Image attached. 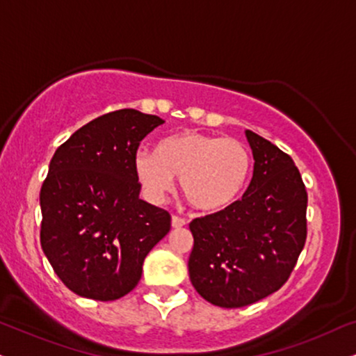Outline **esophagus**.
<instances>
[{
    "mask_svg": "<svg viewBox=\"0 0 356 356\" xmlns=\"http://www.w3.org/2000/svg\"><path fill=\"white\" fill-rule=\"evenodd\" d=\"M171 226L173 227H183V226H186V219L185 218H179V216H173L171 218Z\"/></svg>",
    "mask_w": 356,
    "mask_h": 356,
    "instance_id": "esophagus-1",
    "label": "esophagus"
}]
</instances>
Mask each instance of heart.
<instances>
[{
	"label": "heart",
	"instance_id": "b5f03b06",
	"mask_svg": "<svg viewBox=\"0 0 356 356\" xmlns=\"http://www.w3.org/2000/svg\"><path fill=\"white\" fill-rule=\"evenodd\" d=\"M252 158L236 138L203 131H183L161 140L156 153L138 152L134 171L143 196L161 203L173 190V179L188 203L200 211H219L234 203L244 190Z\"/></svg>",
	"mask_w": 356,
	"mask_h": 356
}]
</instances>
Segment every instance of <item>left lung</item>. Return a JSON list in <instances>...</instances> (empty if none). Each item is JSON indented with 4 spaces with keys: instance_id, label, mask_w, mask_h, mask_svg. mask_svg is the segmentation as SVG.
Wrapping results in <instances>:
<instances>
[{
    "instance_id": "left-lung-1",
    "label": "left lung",
    "mask_w": 356,
    "mask_h": 356,
    "mask_svg": "<svg viewBox=\"0 0 356 356\" xmlns=\"http://www.w3.org/2000/svg\"><path fill=\"white\" fill-rule=\"evenodd\" d=\"M254 173L243 198L190 222V279L225 309L264 299L291 277L307 239V191L287 153L245 130Z\"/></svg>"
}]
</instances>
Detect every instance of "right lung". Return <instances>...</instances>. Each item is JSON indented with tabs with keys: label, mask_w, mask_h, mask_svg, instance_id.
Listing matches in <instances>:
<instances>
[{
	"label": "right lung",
	"mask_w": 356,
	"mask_h": 356,
	"mask_svg": "<svg viewBox=\"0 0 356 356\" xmlns=\"http://www.w3.org/2000/svg\"><path fill=\"white\" fill-rule=\"evenodd\" d=\"M156 115L122 108L74 131L57 148L41 186V248L77 296L117 300L142 277L147 254L168 234L171 216L140 200L134 158Z\"/></svg>",
	"instance_id": "1"
}]
</instances>
